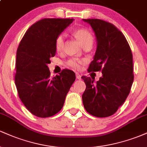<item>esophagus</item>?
I'll return each instance as SVG.
<instances>
[{"label": "esophagus", "mask_w": 147, "mask_h": 147, "mask_svg": "<svg viewBox=\"0 0 147 147\" xmlns=\"http://www.w3.org/2000/svg\"><path fill=\"white\" fill-rule=\"evenodd\" d=\"M76 77H77V79H82V76H81V75H79V73H76Z\"/></svg>", "instance_id": "esophagus-1"}]
</instances>
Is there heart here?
<instances>
[{"instance_id": "b5f03b06", "label": "heart", "mask_w": 147, "mask_h": 147, "mask_svg": "<svg viewBox=\"0 0 147 147\" xmlns=\"http://www.w3.org/2000/svg\"><path fill=\"white\" fill-rule=\"evenodd\" d=\"M73 34L79 41L82 46L86 45H92L93 43V36L88 30L84 28H77L73 31ZM64 35L63 34H59L56 37L55 41V50L57 52H60L63 50L64 44ZM85 63V61L78 59H70L66 62L67 66L70 67L74 70H79L82 65Z\"/></svg>"}]
</instances>
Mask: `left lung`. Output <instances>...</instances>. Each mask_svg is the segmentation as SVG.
<instances>
[{"label": "left lung", "mask_w": 147, "mask_h": 147, "mask_svg": "<svg viewBox=\"0 0 147 147\" xmlns=\"http://www.w3.org/2000/svg\"><path fill=\"white\" fill-rule=\"evenodd\" d=\"M83 21L91 25L97 42L88 72L102 71L103 75L96 83L82 76L86 86L83 104L92 115L109 117L124 104L131 91L134 79L132 52L124 35L113 24L97 18Z\"/></svg>", "instance_id": "left-lung-1"}]
</instances>
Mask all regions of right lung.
I'll use <instances>...</instances> for the list:
<instances>
[{
	"label": "right lung",
	"mask_w": 147,
	"mask_h": 147,
	"mask_svg": "<svg viewBox=\"0 0 147 147\" xmlns=\"http://www.w3.org/2000/svg\"><path fill=\"white\" fill-rule=\"evenodd\" d=\"M74 18H43L26 31L16 51L15 84L26 109L38 117L55 115L63 107L75 74L63 69L50 77L48 64L55 57L56 37Z\"/></svg>",
	"instance_id": "1"
}]
</instances>
